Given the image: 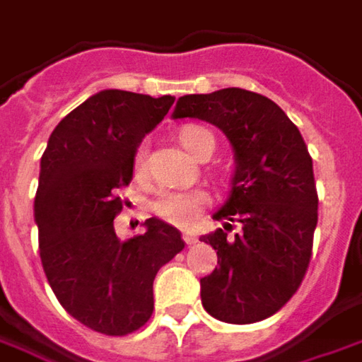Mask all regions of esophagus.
<instances>
[{
    "label": "esophagus",
    "mask_w": 362,
    "mask_h": 362,
    "mask_svg": "<svg viewBox=\"0 0 362 362\" xmlns=\"http://www.w3.org/2000/svg\"><path fill=\"white\" fill-rule=\"evenodd\" d=\"M182 238H184V242L188 243V245H194V243L198 242V238H196V235H194V233H190V232H184V233H182Z\"/></svg>",
    "instance_id": "esophagus-1"
}]
</instances>
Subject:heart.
<instances>
[{"label": "heart", "instance_id": "obj_1", "mask_svg": "<svg viewBox=\"0 0 362 362\" xmlns=\"http://www.w3.org/2000/svg\"><path fill=\"white\" fill-rule=\"evenodd\" d=\"M180 142L184 148L190 152L192 156H200L202 152L210 150L214 152V136L212 132L204 127H184L180 130ZM144 148L139 150L136 154V166L142 168L144 164ZM202 196L192 194V192H164L160 198L154 204V212L160 216L166 222L176 223V226H192L200 216Z\"/></svg>", "mask_w": 362, "mask_h": 362}]
</instances>
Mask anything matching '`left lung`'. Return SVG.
I'll return each instance as SVG.
<instances>
[{
  "label": "left lung",
  "instance_id": "8db88e82",
  "mask_svg": "<svg viewBox=\"0 0 362 362\" xmlns=\"http://www.w3.org/2000/svg\"><path fill=\"white\" fill-rule=\"evenodd\" d=\"M172 119L210 122L233 150L230 196L214 214L228 222L200 238L218 253L200 279L202 305L223 323L267 319L293 297L311 259L319 200L303 136L272 98L235 87L184 95ZM232 221L240 232L230 236Z\"/></svg>",
  "mask_w": 362,
  "mask_h": 362
}]
</instances>
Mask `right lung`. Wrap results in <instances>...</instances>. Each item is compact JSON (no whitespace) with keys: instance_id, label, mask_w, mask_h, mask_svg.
Returning <instances> with one entry per match:
<instances>
[{"instance_id":"obj_1","label":"right lung","mask_w":362,"mask_h":362,"mask_svg":"<svg viewBox=\"0 0 362 362\" xmlns=\"http://www.w3.org/2000/svg\"><path fill=\"white\" fill-rule=\"evenodd\" d=\"M172 103L105 88L59 122L41 156L33 216L47 281L69 315L103 335H129L148 321L154 277L184 250L180 232L158 218L127 242L112 222L140 142Z\"/></svg>"}]
</instances>
